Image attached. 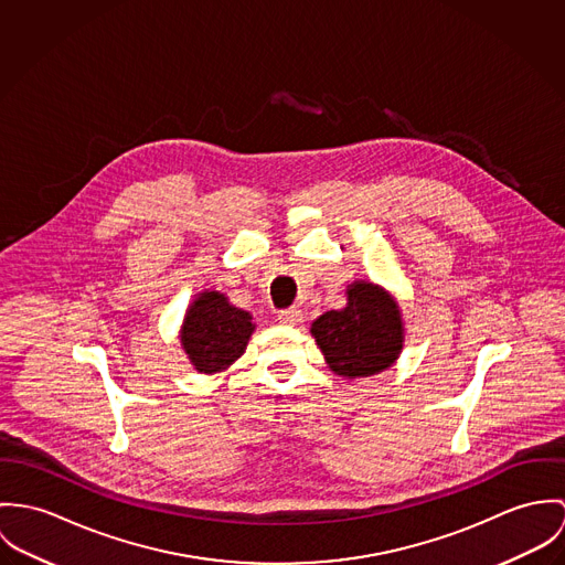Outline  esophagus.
<instances>
[{"instance_id":"1","label":"esophagus","mask_w":565,"mask_h":565,"mask_svg":"<svg viewBox=\"0 0 565 565\" xmlns=\"http://www.w3.org/2000/svg\"><path fill=\"white\" fill-rule=\"evenodd\" d=\"M277 320H279L281 324L295 327V324L303 322V312L297 310V308H288V310H281V312L277 313Z\"/></svg>"}]
</instances>
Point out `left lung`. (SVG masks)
I'll return each mask as SVG.
<instances>
[{
  "instance_id": "8db88e82",
  "label": "left lung",
  "mask_w": 565,
  "mask_h": 565,
  "mask_svg": "<svg viewBox=\"0 0 565 565\" xmlns=\"http://www.w3.org/2000/svg\"><path fill=\"white\" fill-rule=\"evenodd\" d=\"M312 335L329 369L349 379L385 371L403 349V324L396 303L366 281L351 286L344 310L316 318Z\"/></svg>"
}]
</instances>
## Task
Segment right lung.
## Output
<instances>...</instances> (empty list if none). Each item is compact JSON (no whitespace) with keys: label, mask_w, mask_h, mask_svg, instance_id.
Instances as JSON below:
<instances>
[{"label":"right lung","mask_w":565,"mask_h":565,"mask_svg":"<svg viewBox=\"0 0 565 565\" xmlns=\"http://www.w3.org/2000/svg\"><path fill=\"white\" fill-rule=\"evenodd\" d=\"M253 329L252 313L218 292H203L186 312L182 344L196 371L218 373L245 353Z\"/></svg>","instance_id":"obj_1"}]
</instances>
